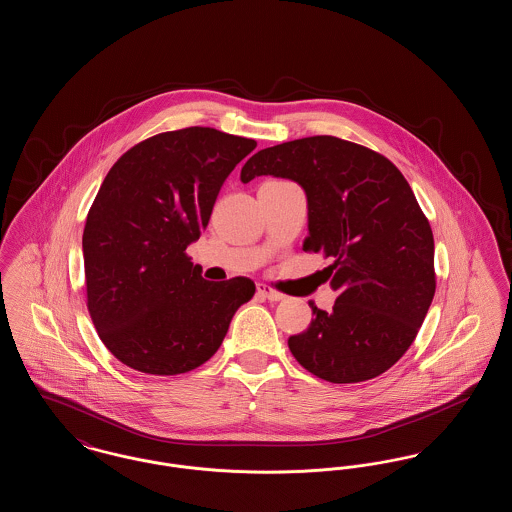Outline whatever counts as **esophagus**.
I'll return each instance as SVG.
<instances>
[{"mask_svg": "<svg viewBox=\"0 0 512 512\" xmlns=\"http://www.w3.org/2000/svg\"><path fill=\"white\" fill-rule=\"evenodd\" d=\"M257 293H259V295H263V297L268 299V301H280V299H284V293L272 290V288L267 286V284H257Z\"/></svg>", "mask_w": 512, "mask_h": 512, "instance_id": "obj_1", "label": "esophagus"}]
</instances>
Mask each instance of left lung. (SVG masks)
Instances as JSON below:
<instances>
[{
    "label": "left lung",
    "instance_id": "1",
    "mask_svg": "<svg viewBox=\"0 0 512 512\" xmlns=\"http://www.w3.org/2000/svg\"><path fill=\"white\" fill-rule=\"evenodd\" d=\"M290 178L307 195L305 251L334 263L332 313L311 301L309 328L290 336L297 363L332 384L380 376L411 347L436 293L434 236L413 190L384 155L334 136L257 151L242 182Z\"/></svg>",
    "mask_w": 512,
    "mask_h": 512
}]
</instances>
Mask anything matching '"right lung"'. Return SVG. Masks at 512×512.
Wrapping results in <instances>:
<instances>
[{
    "label": "right lung",
    "instance_id": "right-lung-1",
    "mask_svg": "<svg viewBox=\"0 0 512 512\" xmlns=\"http://www.w3.org/2000/svg\"><path fill=\"white\" fill-rule=\"evenodd\" d=\"M257 147L215 128L163 132L128 149L88 213L82 251L99 338L138 372L174 376L209 361L255 284L209 282L186 255L220 186Z\"/></svg>",
    "mask_w": 512,
    "mask_h": 512
}]
</instances>
